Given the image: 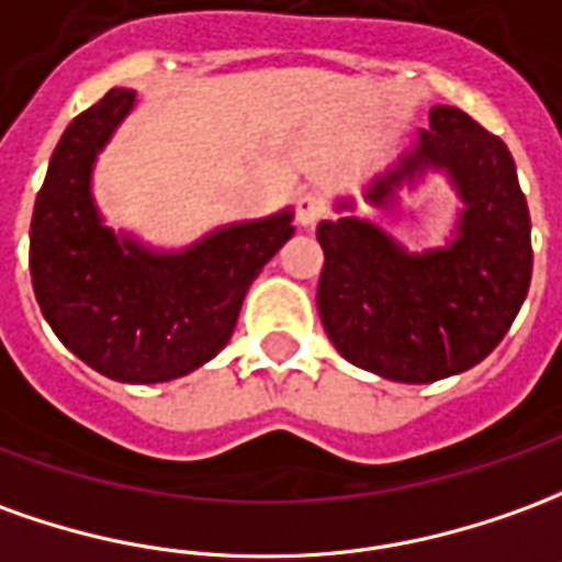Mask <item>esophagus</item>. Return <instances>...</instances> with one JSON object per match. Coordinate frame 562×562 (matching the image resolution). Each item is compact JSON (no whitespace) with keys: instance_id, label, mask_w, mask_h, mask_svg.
I'll return each mask as SVG.
<instances>
[{"instance_id":"esophagus-1","label":"esophagus","mask_w":562,"mask_h":562,"mask_svg":"<svg viewBox=\"0 0 562 562\" xmlns=\"http://www.w3.org/2000/svg\"><path fill=\"white\" fill-rule=\"evenodd\" d=\"M322 213H325V203H322V198L316 191H304V194L297 198V203H294V218H297V225L301 227L316 225L322 218Z\"/></svg>"}]
</instances>
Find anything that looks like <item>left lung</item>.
<instances>
[{
    "label": "left lung",
    "instance_id": "left-lung-1",
    "mask_svg": "<svg viewBox=\"0 0 562 562\" xmlns=\"http://www.w3.org/2000/svg\"><path fill=\"white\" fill-rule=\"evenodd\" d=\"M445 172L462 210L445 246L411 252L383 227L352 215L316 227L325 252L316 307L337 352L395 383H435L499 347L532 280L527 198L508 145L453 105H431L429 131L374 176L364 200L380 210Z\"/></svg>",
    "mask_w": 562,
    "mask_h": 562
}]
</instances>
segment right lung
I'll return each mask as SVG.
<instances>
[{"mask_svg": "<svg viewBox=\"0 0 562 562\" xmlns=\"http://www.w3.org/2000/svg\"><path fill=\"white\" fill-rule=\"evenodd\" d=\"M136 93L112 88L66 127L30 225V273L63 347L121 383H167L225 347L255 277L292 240V206L215 227L186 249L115 234L93 200L97 158Z\"/></svg>", "mask_w": 562, "mask_h": 562, "instance_id": "obj_1", "label": "right lung"}]
</instances>
